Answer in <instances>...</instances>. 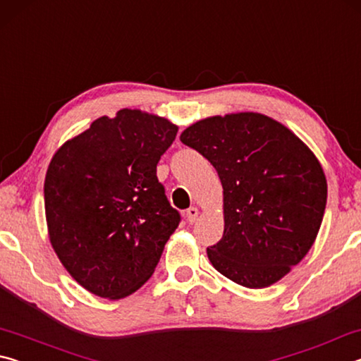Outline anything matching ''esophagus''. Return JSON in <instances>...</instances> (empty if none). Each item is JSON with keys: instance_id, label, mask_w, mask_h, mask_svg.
Segmentation results:
<instances>
[{"instance_id": "1", "label": "esophagus", "mask_w": 361, "mask_h": 361, "mask_svg": "<svg viewBox=\"0 0 361 361\" xmlns=\"http://www.w3.org/2000/svg\"><path fill=\"white\" fill-rule=\"evenodd\" d=\"M186 219H188V223H195V219H197V216H199V210L195 209V207H191V209H188L186 210Z\"/></svg>"}]
</instances>
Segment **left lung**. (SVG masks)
Listing matches in <instances>:
<instances>
[{
  "mask_svg": "<svg viewBox=\"0 0 361 361\" xmlns=\"http://www.w3.org/2000/svg\"><path fill=\"white\" fill-rule=\"evenodd\" d=\"M180 140L215 167L223 185L224 232L207 248L213 267L247 288L279 282L319 234L328 194L319 159L259 113L197 121Z\"/></svg>",
  "mask_w": 361,
  "mask_h": 361,
  "instance_id": "obj_1",
  "label": "left lung"
}]
</instances>
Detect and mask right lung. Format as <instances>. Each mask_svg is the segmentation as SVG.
<instances>
[{
    "instance_id": "right-lung-1",
    "label": "right lung",
    "mask_w": 361,
    "mask_h": 361,
    "mask_svg": "<svg viewBox=\"0 0 361 361\" xmlns=\"http://www.w3.org/2000/svg\"><path fill=\"white\" fill-rule=\"evenodd\" d=\"M178 127L121 109L65 142L49 164L44 207L49 240L85 290L122 299L148 282L180 213L156 167Z\"/></svg>"
}]
</instances>
